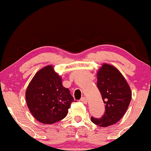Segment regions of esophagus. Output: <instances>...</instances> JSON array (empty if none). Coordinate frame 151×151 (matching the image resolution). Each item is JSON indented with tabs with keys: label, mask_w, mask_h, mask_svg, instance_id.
Masks as SVG:
<instances>
[{
	"label": "esophagus",
	"mask_w": 151,
	"mask_h": 151,
	"mask_svg": "<svg viewBox=\"0 0 151 151\" xmlns=\"http://www.w3.org/2000/svg\"><path fill=\"white\" fill-rule=\"evenodd\" d=\"M81 101L82 103H83L84 104H86V103H88V101H87V98H85V97H83V98H81Z\"/></svg>",
	"instance_id": "esophagus-1"
}]
</instances>
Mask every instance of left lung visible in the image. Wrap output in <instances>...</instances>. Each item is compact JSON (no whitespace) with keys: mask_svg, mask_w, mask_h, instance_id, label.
Returning <instances> with one entry per match:
<instances>
[{"mask_svg":"<svg viewBox=\"0 0 151 151\" xmlns=\"http://www.w3.org/2000/svg\"><path fill=\"white\" fill-rule=\"evenodd\" d=\"M96 74L106 112L101 118L92 117L91 121L101 127L113 126L126 113L131 101V90L124 76L112 65L103 63Z\"/></svg>","mask_w":151,"mask_h":151,"instance_id":"obj_1","label":"left lung"}]
</instances>
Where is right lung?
I'll list each match as a JSON object with an SVG mask.
<instances>
[{
  "label": "right lung",
  "instance_id": "add662e5",
  "mask_svg": "<svg viewBox=\"0 0 151 151\" xmlns=\"http://www.w3.org/2000/svg\"><path fill=\"white\" fill-rule=\"evenodd\" d=\"M25 100L33 116L43 124L63 119L74 101L52 65L42 68L35 74L25 91Z\"/></svg>",
  "mask_w": 151,
  "mask_h": 151
}]
</instances>
